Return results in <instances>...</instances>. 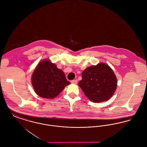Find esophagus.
Instances as JSON below:
<instances>
[{"label": "esophagus", "mask_w": 147, "mask_h": 147, "mask_svg": "<svg viewBox=\"0 0 147 147\" xmlns=\"http://www.w3.org/2000/svg\"><path fill=\"white\" fill-rule=\"evenodd\" d=\"M71 83L72 84H77V83H78V80H77V79H76V80H71Z\"/></svg>", "instance_id": "34e87169"}]
</instances>
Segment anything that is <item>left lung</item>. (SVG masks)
Listing matches in <instances>:
<instances>
[{
    "instance_id": "obj_1",
    "label": "left lung",
    "mask_w": 147,
    "mask_h": 147,
    "mask_svg": "<svg viewBox=\"0 0 147 147\" xmlns=\"http://www.w3.org/2000/svg\"><path fill=\"white\" fill-rule=\"evenodd\" d=\"M78 85L93 102H101L111 98L117 86V78L111 67L104 63L88 67L82 72Z\"/></svg>"
}]
</instances>
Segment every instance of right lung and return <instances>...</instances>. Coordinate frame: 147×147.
<instances>
[{
	"label": "right lung",
	"mask_w": 147,
	"mask_h": 147,
	"mask_svg": "<svg viewBox=\"0 0 147 147\" xmlns=\"http://www.w3.org/2000/svg\"><path fill=\"white\" fill-rule=\"evenodd\" d=\"M31 83L37 95L51 99L56 98L70 84L63 70L49 59L42 60L37 64L32 75Z\"/></svg>",
	"instance_id": "obj_1"
}]
</instances>
